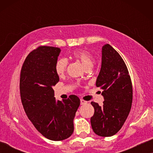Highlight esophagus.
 <instances>
[{
    "label": "esophagus",
    "mask_w": 153,
    "mask_h": 153,
    "mask_svg": "<svg viewBox=\"0 0 153 153\" xmlns=\"http://www.w3.org/2000/svg\"><path fill=\"white\" fill-rule=\"evenodd\" d=\"M80 102H81V105H84V104H86L87 102H88L85 101V100H81Z\"/></svg>",
    "instance_id": "obj_1"
}]
</instances>
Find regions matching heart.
<instances>
[{
	"label": "heart",
	"instance_id": "obj_1",
	"mask_svg": "<svg viewBox=\"0 0 153 153\" xmlns=\"http://www.w3.org/2000/svg\"><path fill=\"white\" fill-rule=\"evenodd\" d=\"M71 56L74 59L80 61L86 69H90L93 65L94 58L92 54L85 49H77L74 51ZM68 61L66 58H59L56 62L55 71L58 76H61L66 72Z\"/></svg>",
	"mask_w": 153,
	"mask_h": 153
}]
</instances>
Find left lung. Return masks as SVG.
Segmentation results:
<instances>
[{"instance_id":"1","label":"left lung","mask_w":153,"mask_h":153,"mask_svg":"<svg viewBox=\"0 0 153 153\" xmlns=\"http://www.w3.org/2000/svg\"><path fill=\"white\" fill-rule=\"evenodd\" d=\"M96 86L102 90L104 101L102 106L91 102L95 108L91 118L92 128L100 137H111L120 130L128 116L133 91L124 60L108 44L102 47V66Z\"/></svg>"}]
</instances>
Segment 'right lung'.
I'll list each match as a JSON object with an SVG mask.
<instances>
[{
	"label": "right lung",
	"mask_w": 153,
	"mask_h": 153,
	"mask_svg": "<svg viewBox=\"0 0 153 153\" xmlns=\"http://www.w3.org/2000/svg\"><path fill=\"white\" fill-rule=\"evenodd\" d=\"M60 48L40 46L27 56L20 74V94L24 111L37 130L51 141H62L74 131L80 100L72 95L56 101L54 86L59 76L55 65Z\"/></svg>",
	"instance_id": "add662e5"
}]
</instances>
